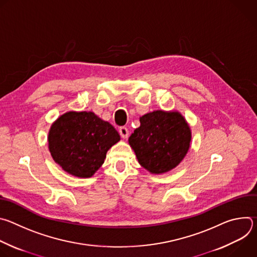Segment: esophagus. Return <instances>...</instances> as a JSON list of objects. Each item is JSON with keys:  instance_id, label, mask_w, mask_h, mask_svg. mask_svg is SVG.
<instances>
[{"instance_id": "obj_1", "label": "esophagus", "mask_w": 257, "mask_h": 257, "mask_svg": "<svg viewBox=\"0 0 257 257\" xmlns=\"http://www.w3.org/2000/svg\"><path fill=\"white\" fill-rule=\"evenodd\" d=\"M119 133L122 136V138H124V139H126L128 137V135H129V131H128V129L126 127H121L119 129Z\"/></svg>"}]
</instances>
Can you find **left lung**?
Segmentation results:
<instances>
[{
  "instance_id": "obj_1",
  "label": "left lung",
  "mask_w": 257,
  "mask_h": 257,
  "mask_svg": "<svg viewBox=\"0 0 257 257\" xmlns=\"http://www.w3.org/2000/svg\"><path fill=\"white\" fill-rule=\"evenodd\" d=\"M139 121L128 142L140 166L155 175L175 169L190 149L192 133L186 119L174 109H158Z\"/></svg>"
}]
</instances>
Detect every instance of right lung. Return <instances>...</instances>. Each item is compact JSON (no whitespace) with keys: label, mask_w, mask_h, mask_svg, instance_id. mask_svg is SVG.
Instances as JSON below:
<instances>
[{"label":"right lung","mask_w":257,"mask_h":257,"mask_svg":"<svg viewBox=\"0 0 257 257\" xmlns=\"http://www.w3.org/2000/svg\"><path fill=\"white\" fill-rule=\"evenodd\" d=\"M121 139L117 130L93 112L70 111L51 126L49 151L66 173L90 178L101 167L107 151Z\"/></svg>","instance_id":"add662e5"}]
</instances>
